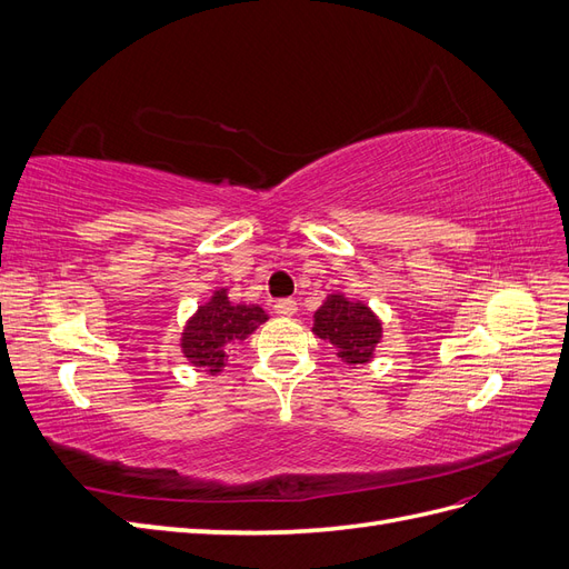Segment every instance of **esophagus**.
<instances>
[{
    "label": "esophagus",
    "mask_w": 569,
    "mask_h": 569,
    "mask_svg": "<svg viewBox=\"0 0 569 569\" xmlns=\"http://www.w3.org/2000/svg\"><path fill=\"white\" fill-rule=\"evenodd\" d=\"M274 313H278V316H295L297 313V301L295 299L274 301Z\"/></svg>",
    "instance_id": "obj_1"
}]
</instances>
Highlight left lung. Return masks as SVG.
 <instances>
[{"label": "left lung", "mask_w": 569, "mask_h": 569, "mask_svg": "<svg viewBox=\"0 0 569 569\" xmlns=\"http://www.w3.org/2000/svg\"><path fill=\"white\" fill-rule=\"evenodd\" d=\"M313 335L330 341L337 356L349 366L370 363L382 339V322L370 306L343 295H327L313 313Z\"/></svg>", "instance_id": "obj_1"}]
</instances>
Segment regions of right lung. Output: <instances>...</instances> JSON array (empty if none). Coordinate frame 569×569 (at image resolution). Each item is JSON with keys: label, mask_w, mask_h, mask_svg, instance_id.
<instances>
[{"label": "right lung", "mask_w": 569, "mask_h": 569, "mask_svg": "<svg viewBox=\"0 0 569 569\" xmlns=\"http://www.w3.org/2000/svg\"><path fill=\"white\" fill-rule=\"evenodd\" d=\"M266 320L268 313L261 306L234 303L228 289H216L213 297L187 320L180 339L182 356L206 375H218L226 368L228 353Z\"/></svg>", "instance_id": "obj_1"}]
</instances>
